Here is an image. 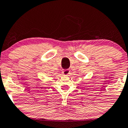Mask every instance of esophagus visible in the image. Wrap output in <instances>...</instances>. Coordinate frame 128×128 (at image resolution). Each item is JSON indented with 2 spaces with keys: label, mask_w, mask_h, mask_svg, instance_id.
Wrapping results in <instances>:
<instances>
[{
  "label": "esophagus",
  "mask_w": 128,
  "mask_h": 128,
  "mask_svg": "<svg viewBox=\"0 0 128 128\" xmlns=\"http://www.w3.org/2000/svg\"><path fill=\"white\" fill-rule=\"evenodd\" d=\"M69 72H70L69 69H64L62 71V74H64V75H68V74H69Z\"/></svg>",
  "instance_id": "1"
}]
</instances>
